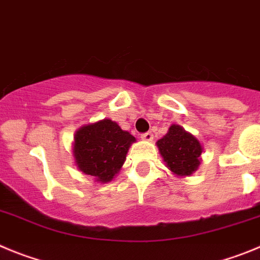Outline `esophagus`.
Wrapping results in <instances>:
<instances>
[{
	"mask_svg": "<svg viewBox=\"0 0 260 260\" xmlns=\"http://www.w3.org/2000/svg\"><path fill=\"white\" fill-rule=\"evenodd\" d=\"M141 139L144 140V141H151V140H153V133H151V132L142 133Z\"/></svg>",
	"mask_w": 260,
	"mask_h": 260,
	"instance_id": "1",
	"label": "esophagus"
}]
</instances>
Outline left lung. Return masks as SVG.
Segmentation results:
<instances>
[{"label":"left lung","mask_w":260,"mask_h":260,"mask_svg":"<svg viewBox=\"0 0 260 260\" xmlns=\"http://www.w3.org/2000/svg\"><path fill=\"white\" fill-rule=\"evenodd\" d=\"M156 146L168 170L176 176H189L201 165L202 145L182 127L172 124Z\"/></svg>","instance_id":"left-lung-1"}]
</instances>
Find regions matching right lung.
<instances>
[{"mask_svg": "<svg viewBox=\"0 0 260 260\" xmlns=\"http://www.w3.org/2000/svg\"><path fill=\"white\" fill-rule=\"evenodd\" d=\"M135 141L129 132L110 119L83 125L75 133V163L83 174L90 175L95 181L109 182L119 172Z\"/></svg>", "mask_w": 260, "mask_h": 260, "instance_id": "right-lung-1", "label": "right lung"}]
</instances>
